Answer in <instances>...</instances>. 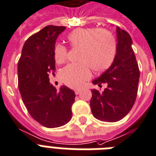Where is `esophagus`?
Segmentation results:
<instances>
[{
  "label": "esophagus",
  "instance_id": "1",
  "mask_svg": "<svg viewBox=\"0 0 156 156\" xmlns=\"http://www.w3.org/2000/svg\"><path fill=\"white\" fill-rule=\"evenodd\" d=\"M80 93V89H79V88H76V89H75V93H76V95H78Z\"/></svg>",
  "mask_w": 156,
  "mask_h": 156
}]
</instances>
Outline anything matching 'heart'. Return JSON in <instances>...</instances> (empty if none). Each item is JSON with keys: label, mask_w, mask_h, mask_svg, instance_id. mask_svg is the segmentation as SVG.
Returning <instances> with one entry per match:
<instances>
[{"label": "heart", "mask_w": 156, "mask_h": 156, "mask_svg": "<svg viewBox=\"0 0 156 156\" xmlns=\"http://www.w3.org/2000/svg\"><path fill=\"white\" fill-rule=\"evenodd\" d=\"M71 46L80 48L77 63H72L63 68L61 78L72 88H79L90 77V68L95 72H103L109 68L116 55V42L113 36L106 30L96 28H78L68 36ZM55 59L63 63L67 59L68 51L64 46L55 47Z\"/></svg>", "instance_id": "b5f03b06"}]
</instances>
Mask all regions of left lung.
Here are the masks:
<instances>
[{
	"instance_id": "8db88e82",
	"label": "left lung",
	"mask_w": 156,
	"mask_h": 156,
	"mask_svg": "<svg viewBox=\"0 0 156 156\" xmlns=\"http://www.w3.org/2000/svg\"><path fill=\"white\" fill-rule=\"evenodd\" d=\"M116 55L111 66L93 84L107 87L100 93L92 90L90 107L97 119L115 122L122 119L130 111L136 100L139 81V70L132 49L131 37L120 27L116 28Z\"/></svg>"
}]
</instances>
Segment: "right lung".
Listing matches in <instances>:
<instances>
[{
  "label": "right lung",
  "instance_id": "add662e5",
  "mask_svg": "<svg viewBox=\"0 0 156 156\" xmlns=\"http://www.w3.org/2000/svg\"><path fill=\"white\" fill-rule=\"evenodd\" d=\"M65 27L47 26L26 41L17 63L18 88L30 116L48 128L59 127L72 118L75 92L67 86L59 89L50 83L55 71V47Z\"/></svg>",
  "mask_w": 156,
  "mask_h": 156
}]
</instances>
